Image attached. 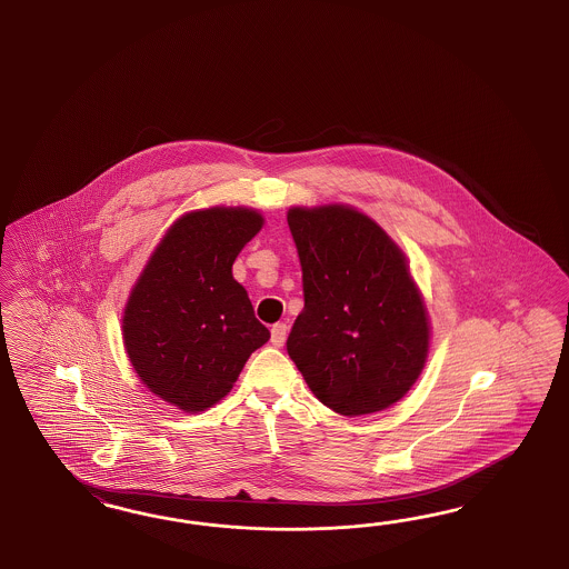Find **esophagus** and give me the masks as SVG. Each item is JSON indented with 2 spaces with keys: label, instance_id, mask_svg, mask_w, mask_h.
I'll use <instances>...</instances> for the list:
<instances>
[{
  "label": "esophagus",
  "instance_id": "obj_1",
  "mask_svg": "<svg viewBox=\"0 0 569 569\" xmlns=\"http://www.w3.org/2000/svg\"><path fill=\"white\" fill-rule=\"evenodd\" d=\"M288 323H276L273 326V329H271V342H273V346H283V342H286V336H288Z\"/></svg>",
  "mask_w": 569,
  "mask_h": 569
}]
</instances>
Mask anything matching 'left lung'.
I'll return each instance as SVG.
<instances>
[{
	"instance_id": "obj_1",
	"label": "left lung",
	"mask_w": 569,
	"mask_h": 569,
	"mask_svg": "<svg viewBox=\"0 0 569 569\" xmlns=\"http://www.w3.org/2000/svg\"><path fill=\"white\" fill-rule=\"evenodd\" d=\"M305 309L288 355L326 407L346 417L388 409L428 357V312L405 254L348 207L292 208Z\"/></svg>"
}]
</instances>
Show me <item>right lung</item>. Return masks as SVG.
Returning <instances> with one entry per match:
<instances>
[{"instance_id": "obj_1", "label": "right lung", "mask_w": 569, "mask_h": 569, "mask_svg": "<svg viewBox=\"0 0 569 569\" xmlns=\"http://www.w3.org/2000/svg\"><path fill=\"white\" fill-rule=\"evenodd\" d=\"M262 227L250 208H208L167 231L129 296L122 336L139 379L162 400L198 413L233 388L271 333L231 276Z\"/></svg>"}]
</instances>
